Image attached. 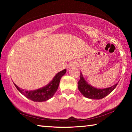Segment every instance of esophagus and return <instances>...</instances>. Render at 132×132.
I'll use <instances>...</instances> for the list:
<instances>
[{
  "mask_svg": "<svg viewBox=\"0 0 132 132\" xmlns=\"http://www.w3.org/2000/svg\"><path fill=\"white\" fill-rule=\"evenodd\" d=\"M76 62H72V63H71V66H76Z\"/></svg>",
  "mask_w": 132,
  "mask_h": 132,
  "instance_id": "obj_1",
  "label": "esophagus"
}]
</instances>
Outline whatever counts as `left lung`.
I'll list each match as a JSON object with an SVG mask.
<instances>
[{
    "label": "left lung",
    "mask_w": 132,
    "mask_h": 132,
    "mask_svg": "<svg viewBox=\"0 0 132 132\" xmlns=\"http://www.w3.org/2000/svg\"><path fill=\"white\" fill-rule=\"evenodd\" d=\"M118 83L106 88H97L89 84L80 72V80L78 82V88L85 97L93 100H100L109 94L116 88Z\"/></svg>",
    "instance_id": "8db88e82"
}]
</instances>
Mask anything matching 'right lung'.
Wrapping results in <instances>:
<instances>
[{
  "label": "right lung",
  "instance_id": "obj_1",
  "mask_svg": "<svg viewBox=\"0 0 132 132\" xmlns=\"http://www.w3.org/2000/svg\"><path fill=\"white\" fill-rule=\"evenodd\" d=\"M66 72V69L59 71L55 76L52 81H51L47 85L35 90H26L19 87L14 83V84L19 92L28 99L34 102L46 101L52 98L55 94L59 87L61 77L65 74Z\"/></svg>",
  "mask_w": 132,
  "mask_h": 132
}]
</instances>
